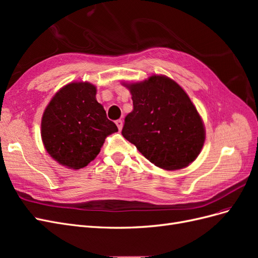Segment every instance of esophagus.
Segmentation results:
<instances>
[{
    "label": "esophagus",
    "mask_w": 258,
    "mask_h": 258,
    "mask_svg": "<svg viewBox=\"0 0 258 258\" xmlns=\"http://www.w3.org/2000/svg\"><path fill=\"white\" fill-rule=\"evenodd\" d=\"M122 120H120V119H118V120H116V126L118 127V129H119V131L122 129Z\"/></svg>",
    "instance_id": "34e87169"
}]
</instances>
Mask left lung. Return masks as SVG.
<instances>
[{"instance_id":"8db88e82","label":"left lung","mask_w":258,"mask_h":258,"mask_svg":"<svg viewBox=\"0 0 258 258\" xmlns=\"http://www.w3.org/2000/svg\"><path fill=\"white\" fill-rule=\"evenodd\" d=\"M122 85L134 103L124 118L122 137L163 170H181L196 160L206 141V128L181 86L158 74Z\"/></svg>"}]
</instances>
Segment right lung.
<instances>
[{
  "instance_id": "obj_1",
  "label": "right lung",
  "mask_w": 258,
  "mask_h": 258,
  "mask_svg": "<svg viewBox=\"0 0 258 258\" xmlns=\"http://www.w3.org/2000/svg\"><path fill=\"white\" fill-rule=\"evenodd\" d=\"M96 95L91 83L72 82L54 93L46 106L42 141L59 165L74 170L86 167L97 157L106 137L118 131Z\"/></svg>"
}]
</instances>
